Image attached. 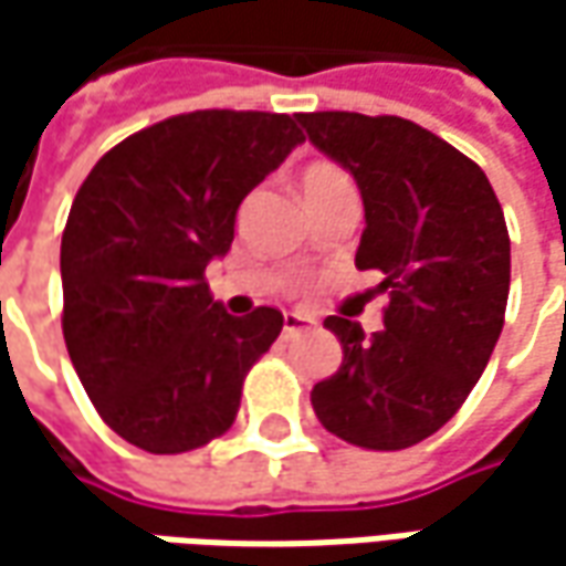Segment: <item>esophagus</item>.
<instances>
[{
	"instance_id": "obj_1",
	"label": "esophagus",
	"mask_w": 566,
	"mask_h": 566,
	"mask_svg": "<svg viewBox=\"0 0 566 566\" xmlns=\"http://www.w3.org/2000/svg\"><path fill=\"white\" fill-rule=\"evenodd\" d=\"M315 317L308 315H286V321H283V337L290 339L295 337V334H305V331H315Z\"/></svg>"
}]
</instances>
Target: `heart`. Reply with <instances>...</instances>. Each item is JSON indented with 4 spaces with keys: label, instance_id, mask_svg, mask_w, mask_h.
<instances>
[{
    "label": "heart",
    "instance_id": "1",
    "mask_svg": "<svg viewBox=\"0 0 566 566\" xmlns=\"http://www.w3.org/2000/svg\"><path fill=\"white\" fill-rule=\"evenodd\" d=\"M339 179H346V176L339 172L337 166L315 164V166H308V169H305V176H302V191H305V188L331 186V182H339Z\"/></svg>",
    "mask_w": 566,
    "mask_h": 566
}]
</instances>
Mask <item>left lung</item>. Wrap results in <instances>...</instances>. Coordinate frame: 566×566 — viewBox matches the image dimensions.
I'll return each mask as SVG.
<instances>
[{"label":"left lung","instance_id":"8db88e82","mask_svg":"<svg viewBox=\"0 0 566 566\" xmlns=\"http://www.w3.org/2000/svg\"><path fill=\"white\" fill-rule=\"evenodd\" d=\"M321 154L365 205L356 268L390 293L384 331L327 317L337 375L317 380L321 424L368 450H402L453 419L489 365L511 293V239L489 176L444 138L400 116L298 113Z\"/></svg>","mask_w":566,"mask_h":566}]
</instances>
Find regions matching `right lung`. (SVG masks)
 Wrapping results in <instances>:
<instances>
[{
    "mask_svg": "<svg viewBox=\"0 0 566 566\" xmlns=\"http://www.w3.org/2000/svg\"><path fill=\"white\" fill-rule=\"evenodd\" d=\"M305 142L280 113L198 109L103 154L62 232V334L103 422L147 453L227 431L242 380L283 331L276 308L232 317L205 271L235 210Z\"/></svg>",
    "mask_w": 566,
    "mask_h": 566,
    "instance_id": "add662e5",
    "label": "right lung"
}]
</instances>
